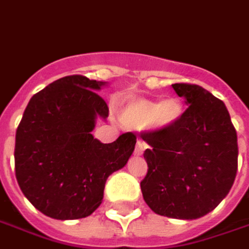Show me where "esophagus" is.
Returning <instances> with one entry per match:
<instances>
[{
    "label": "esophagus",
    "mask_w": 249,
    "mask_h": 249,
    "mask_svg": "<svg viewBox=\"0 0 249 249\" xmlns=\"http://www.w3.org/2000/svg\"><path fill=\"white\" fill-rule=\"evenodd\" d=\"M147 147L145 142H142V141H138L136 142V147H135V155L136 156H142L143 155V152H145V149Z\"/></svg>",
    "instance_id": "34e87169"
}]
</instances>
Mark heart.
Returning <instances> with one entry per match:
<instances>
[{
    "instance_id": "1",
    "label": "heart",
    "mask_w": 249,
    "mask_h": 249,
    "mask_svg": "<svg viewBox=\"0 0 249 249\" xmlns=\"http://www.w3.org/2000/svg\"><path fill=\"white\" fill-rule=\"evenodd\" d=\"M185 107L178 97H167L157 102L147 97H135L120 110V121L134 129L164 131L178 124Z\"/></svg>"
}]
</instances>
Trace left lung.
Segmentation results:
<instances>
[{"mask_svg":"<svg viewBox=\"0 0 249 249\" xmlns=\"http://www.w3.org/2000/svg\"><path fill=\"white\" fill-rule=\"evenodd\" d=\"M188 108L170 129L143 134L147 174L141 182L152 211L194 220L212 212L230 192L237 174V132L226 104L198 85L174 83Z\"/></svg>","mask_w":249,"mask_h":249,"instance_id":"8db88e82","label":"left lung"}]
</instances>
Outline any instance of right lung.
Returning <instances> with one entry per match:
<instances>
[{"instance_id": "right-lung-1", "label": "right lung", "mask_w": 249, "mask_h": 249, "mask_svg": "<svg viewBox=\"0 0 249 249\" xmlns=\"http://www.w3.org/2000/svg\"><path fill=\"white\" fill-rule=\"evenodd\" d=\"M107 82L65 76L36 93L17 129L15 173L27 200L57 220L88 217L103 202L108 176L128 163L132 134L113 143L92 135L108 107L97 94Z\"/></svg>"}]
</instances>
